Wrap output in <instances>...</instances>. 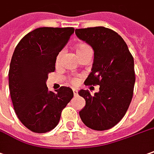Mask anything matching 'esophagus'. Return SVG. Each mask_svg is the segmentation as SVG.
I'll list each match as a JSON object with an SVG mask.
<instances>
[{"label":"esophagus","mask_w":154,"mask_h":154,"mask_svg":"<svg viewBox=\"0 0 154 154\" xmlns=\"http://www.w3.org/2000/svg\"><path fill=\"white\" fill-rule=\"evenodd\" d=\"M72 91H73V94H74V96H77V95L78 94V90H77V88H73Z\"/></svg>","instance_id":"34e87169"}]
</instances>
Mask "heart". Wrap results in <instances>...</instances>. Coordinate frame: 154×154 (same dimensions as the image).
Instances as JSON below:
<instances>
[{
    "label": "heart",
    "instance_id": "heart-1",
    "mask_svg": "<svg viewBox=\"0 0 154 154\" xmlns=\"http://www.w3.org/2000/svg\"><path fill=\"white\" fill-rule=\"evenodd\" d=\"M91 51L90 47L88 46V45H86V44H80V45H78L76 47V53H77V56L83 55V54L86 53L87 51ZM62 55H63V51H60L59 54L57 55V56H56L55 63L56 64L60 63ZM70 82H71L72 84H76V83L78 82V79H77V78H72V79H70Z\"/></svg>",
    "mask_w": 154,
    "mask_h": 154
}]
</instances>
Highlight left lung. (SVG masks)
<instances>
[{"label": "left lung", "instance_id": "8db88e82", "mask_svg": "<svg viewBox=\"0 0 154 154\" xmlns=\"http://www.w3.org/2000/svg\"><path fill=\"white\" fill-rule=\"evenodd\" d=\"M75 33L94 51L92 72L84 83L99 85L94 96L88 90L78 92L86 101L79 116L88 128L110 129L125 116L132 99L134 60L124 39L112 29L94 27L76 29Z\"/></svg>", "mask_w": 154, "mask_h": 154}]
</instances>
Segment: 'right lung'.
Segmentation results:
<instances>
[{"mask_svg": "<svg viewBox=\"0 0 154 154\" xmlns=\"http://www.w3.org/2000/svg\"><path fill=\"white\" fill-rule=\"evenodd\" d=\"M73 33V28H38L26 34L13 52L8 73L11 101L20 121L33 132L54 129L72 99V88L61 87L54 93L46 81Z\"/></svg>", "mask_w": 154, "mask_h": 154, "instance_id": "obj_1", "label": "right lung"}]
</instances>
